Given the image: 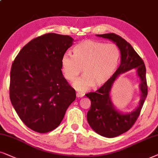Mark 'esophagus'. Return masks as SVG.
<instances>
[{"label": "esophagus", "instance_id": "1", "mask_svg": "<svg viewBox=\"0 0 158 158\" xmlns=\"http://www.w3.org/2000/svg\"><path fill=\"white\" fill-rule=\"evenodd\" d=\"M84 95H85V94H84L83 92H77V98H81V97H83Z\"/></svg>", "mask_w": 158, "mask_h": 158}]
</instances>
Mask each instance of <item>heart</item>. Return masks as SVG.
Wrapping results in <instances>:
<instances>
[{"mask_svg": "<svg viewBox=\"0 0 158 158\" xmlns=\"http://www.w3.org/2000/svg\"><path fill=\"white\" fill-rule=\"evenodd\" d=\"M73 56L64 54L61 67L67 80L74 81L82 71V77L73 83L79 91L106 84L116 71L121 60V50L114 43L87 40L73 48Z\"/></svg>", "mask_w": 158, "mask_h": 158, "instance_id": "heart-1", "label": "heart"}]
</instances>
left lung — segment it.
Returning a JSON list of instances; mask_svg holds the SVG:
<instances>
[{
  "label": "left lung",
  "mask_w": 158,
  "mask_h": 158,
  "mask_svg": "<svg viewBox=\"0 0 158 158\" xmlns=\"http://www.w3.org/2000/svg\"><path fill=\"white\" fill-rule=\"evenodd\" d=\"M108 39L118 46L121 50V64L106 84L94 92L85 95L91 100V107L87 113V121L96 133L108 138H113L125 133L131 129L140 114L144 100L148 95L146 68L144 63L132 46L124 39L114 33L97 35ZM135 68L140 79L141 99L140 105L129 114H122L113 106L110 92L113 83L121 73Z\"/></svg>",
  "instance_id": "left-lung-1"
}]
</instances>
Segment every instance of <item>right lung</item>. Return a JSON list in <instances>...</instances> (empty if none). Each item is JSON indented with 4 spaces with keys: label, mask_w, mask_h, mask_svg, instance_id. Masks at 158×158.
Returning a JSON list of instances; mask_svg holds the SVG:
<instances>
[{
    "label": "right lung",
    "mask_w": 158,
    "mask_h": 158,
    "mask_svg": "<svg viewBox=\"0 0 158 158\" xmlns=\"http://www.w3.org/2000/svg\"><path fill=\"white\" fill-rule=\"evenodd\" d=\"M73 41L69 35L45 34L24 45L12 64L10 102L23 123L38 133L56 129L76 99L60 62Z\"/></svg>",
    "instance_id": "1"
}]
</instances>
